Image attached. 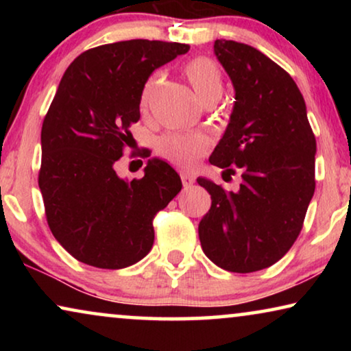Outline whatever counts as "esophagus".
Instances as JSON below:
<instances>
[{"label":"esophagus","mask_w":351,"mask_h":351,"mask_svg":"<svg viewBox=\"0 0 351 351\" xmlns=\"http://www.w3.org/2000/svg\"><path fill=\"white\" fill-rule=\"evenodd\" d=\"M180 179H182V184H184V189H190V186L195 184V177L191 174H186V172H182Z\"/></svg>","instance_id":"34e87169"}]
</instances>
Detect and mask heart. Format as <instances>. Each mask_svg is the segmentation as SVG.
Here are the masks:
<instances>
[{
  "mask_svg": "<svg viewBox=\"0 0 351 351\" xmlns=\"http://www.w3.org/2000/svg\"><path fill=\"white\" fill-rule=\"evenodd\" d=\"M184 73L203 104L219 100L223 93V76L219 65L208 57H198L184 66ZM161 73L156 71L145 81L141 94V107L147 108L160 84ZM209 138L203 134L169 132L156 141V150L182 167H193L208 152Z\"/></svg>",
  "mask_w": 351,
  "mask_h": 351,
  "instance_id": "obj_1",
  "label": "heart"
}]
</instances>
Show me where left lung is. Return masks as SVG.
Here are the masks:
<instances>
[{
  "instance_id": "left-lung-1",
  "label": "left lung",
  "mask_w": 351,
  "mask_h": 351,
  "mask_svg": "<svg viewBox=\"0 0 351 351\" xmlns=\"http://www.w3.org/2000/svg\"><path fill=\"white\" fill-rule=\"evenodd\" d=\"M214 54L232 80L230 123L210 165L241 169L237 191L206 177L210 195L201 219V247L223 270L251 273L273 265L299 237L315 193L316 141L299 88L256 47L215 40Z\"/></svg>"
}]
</instances>
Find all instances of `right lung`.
I'll return each mask as SVG.
<instances>
[{
  "label": "right lung",
  "mask_w": 351,
  "mask_h": 351,
  "mask_svg": "<svg viewBox=\"0 0 351 351\" xmlns=\"http://www.w3.org/2000/svg\"><path fill=\"white\" fill-rule=\"evenodd\" d=\"M189 45L131 40L80 54L62 76L41 129L40 190L52 234L76 261L118 270L155 241L153 217L179 193L174 167L150 158L142 179H123V156L141 119V94L156 69Z\"/></svg>",
  "instance_id": "1"
}]
</instances>
